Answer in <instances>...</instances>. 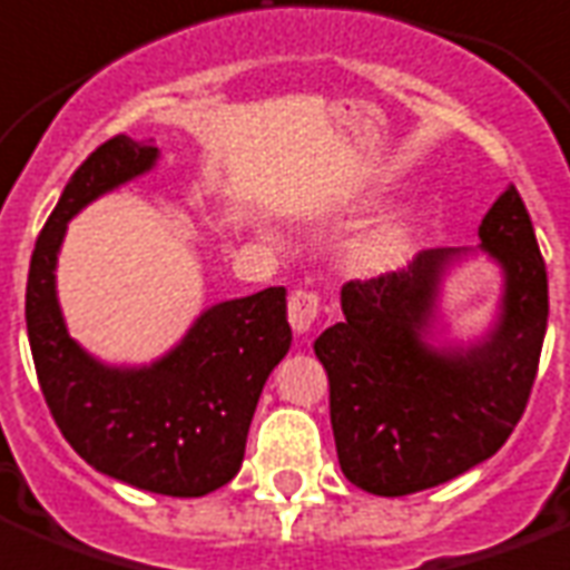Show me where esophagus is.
I'll return each mask as SVG.
<instances>
[{"label": "esophagus", "mask_w": 570, "mask_h": 570, "mask_svg": "<svg viewBox=\"0 0 570 570\" xmlns=\"http://www.w3.org/2000/svg\"><path fill=\"white\" fill-rule=\"evenodd\" d=\"M320 314V294L317 291H294L288 296V320H291V328H294L296 335H303L312 328V323L317 320Z\"/></svg>", "instance_id": "obj_1"}]
</instances>
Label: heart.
<instances>
[{"mask_svg":"<svg viewBox=\"0 0 570 570\" xmlns=\"http://www.w3.org/2000/svg\"><path fill=\"white\" fill-rule=\"evenodd\" d=\"M396 250V235L393 233H384V235H373V238H366L355 247V256L361 262H387Z\"/></svg>","mask_w":570,"mask_h":570,"instance_id":"1","label":"heart"}]
</instances>
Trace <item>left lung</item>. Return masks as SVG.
<instances>
[{
    "mask_svg": "<svg viewBox=\"0 0 570 570\" xmlns=\"http://www.w3.org/2000/svg\"><path fill=\"white\" fill-rule=\"evenodd\" d=\"M481 250L504 274L495 326L434 346L443 276L469 250L434 247L411 265L341 288L343 323L314 341L343 474L364 492L411 495L469 472L507 443L533 390L548 271L515 186L483 215Z\"/></svg>",
    "mask_w": 570,
    "mask_h": 570,
    "instance_id": "8db88e82",
    "label": "left lung"
}]
</instances>
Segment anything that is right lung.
<instances>
[{"instance_id": "add662e5", "label": "right lung", "mask_w": 570, "mask_h": 570, "mask_svg": "<svg viewBox=\"0 0 570 570\" xmlns=\"http://www.w3.org/2000/svg\"><path fill=\"white\" fill-rule=\"evenodd\" d=\"M157 157L150 142L112 136L69 177L35 244L26 326L37 381L66 443L116 481L200 498L238 474L262 387L291 350L285 288L212 305L154 364L110 366L69 337L55 285L66 224L150 171Z\"/></svg>"}]
</instances>
